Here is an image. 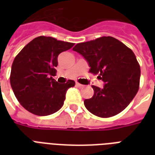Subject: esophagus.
Masks as SVG:
<instances>
[{"label": "esophagus", "instance_id": "34e87169", "mask_svg": "<svg viewBox=\"0 0 155 155\" xmlns=\"http://www.w3.org/2000/svg\"><path fill=\"white\" fill-rule=\"evenodd\" d=\"M75 85H76V87H80V88H82V87H84V85L83 84H79V83H75Z\"/></svg>", "mask_w": 155, "mask_h": 155}]
</instances>
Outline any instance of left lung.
Wrapping results in <instances>:
<instances>
[{
	"label": "left lung",
	"mask_w": 155,
	"mask_h": 155,
	"mask_svg": "<svg viewBox=\"0 0 155 155\" xmlns=\"http://www.w3.org/2000/svg\"><path fill=\"white\" fill-rule=\"evenodd\" d=\"M85 58L89 71L99 74L104 84L102 88L92 85L94 95L84 100L92 114L110 117L123 111L137 94L141 70L134 53L115 38L101 37L73 47Z\"/></svg>",
	"instance_id": "left-lung-1"
}]
</instances>
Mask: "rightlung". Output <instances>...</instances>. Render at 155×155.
Segmentation results:
<instances>
[{"label": "right lung", "instance_id": "right-lung-1", "mask_svg": "<svg viewBox=\"0 0 155 155\" xmlns=\"http://www.w3.org/2000/svg\"><path fill=\"white\" fill-rule=\"evenodd\" d=\"M73 46L71 42L40 36L15 57L11 68V87L18 101L30 113L47 116L62 108L66 92L75 86V81L58 84L52 76L55 75L58 54Z\"/></svg>", "mask_w": 155, "mask_h": 155}]
</instances>
